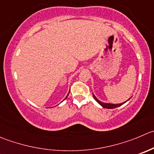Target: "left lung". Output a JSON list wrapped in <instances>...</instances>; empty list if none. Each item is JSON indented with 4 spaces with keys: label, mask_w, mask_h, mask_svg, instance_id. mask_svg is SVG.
I'll list each match as a JSON object with an SVG mask.
<instances>
[{
    "label": "left lung",
    "mask_w": 154,
    "mask_h": 154,
    "mask_svg": "<svg viewBox=\"0 0 154 154\" xmlns=\"http://www.w3.org/2000/svg\"><path fill=\"white\" fill-rule=\"evenodd\" d=\"M92 95H93V98H95V101H96L97 102L100 104V105L102 106L104 108H107V109H112V108H115V107H120V106H121L122 104H123L124 103H126V101H128L127 100L126 101H125V102H123V103H121V104H110V103H104V102H101V101H99V100H98V98L95 96V95H94V94H92Z\"/></svg>",
    "instance_id": "1"
}]
</instances>
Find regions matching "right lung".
<instances>
[{
  "label": "right lung",
  "instance_id": "add662e5",
  "mask_svg": "<svg viewBox=\"0 0 154 154\" xmlns=\"http://www.w3.org/2000/svg\"><path fill=\"white\" fill-rule=\"evenodd\" d=\"M68 94H69V93H68ZM68 95H67V97H68ZM67 97H66V98H67ZM65 99H64V100H65Z\"/></svg>",
  "mask_w": 154,
  "mask_h": 154
}]
</instances>
